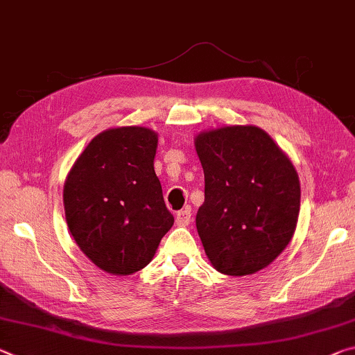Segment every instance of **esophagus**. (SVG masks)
I'll return each instance as SVG.
<instances>
[{"mask_svg": "<svg viewBox=\"0 0 355 355\" xmlns=\"http://www.w3.org/2000/svg\"><path fill=\"white\" fill-rule=\"evenodd\" d=\"M175 221L178 226H188L191 223V210L189 208H184V210H180L175 216Z\"/></svg>", "mask_w": 355, "mask_h": 355, "instance_id": "1", "label": "esophagus"}]
</instances>
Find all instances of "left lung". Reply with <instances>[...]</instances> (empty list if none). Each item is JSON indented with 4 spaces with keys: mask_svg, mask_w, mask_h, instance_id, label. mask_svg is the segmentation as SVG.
Listing matches in <instances>:
<instances>
[{
    "mask_svg": "<svg viewBox=\"0 0 355 355\" xmlns=\"http://www.w3.org/2000/svg\"><path fill=\"white\" fill-rule=\"evenodd\" d=\"M205 200L196 216L211 266L230 277L256 273L283 252L300 211L294 166L256 126H226L196 137Z\"/></svg>",
    "mask_w": 355,
    "mask_h": 355,
    "instance_id": "obj_1",
    "label": "left lung"
}]
</instances>
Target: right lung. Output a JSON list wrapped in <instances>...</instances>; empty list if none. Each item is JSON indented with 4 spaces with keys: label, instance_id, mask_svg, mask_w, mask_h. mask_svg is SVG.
Returning <instances> with one entry per match:
<instances>
[{
    "label": "right lung",
    "instance_id": "add662e5",
    "mask_svg": "<svg viewBox=\"0 0 355 355\" xmlns=\"http://www.w3.org/2000/svg\"><path fill=\"white\" fill-rule=\"evenodd\" d=\"M156 132L140 126L94 137L64 183L67 227L78 248L112 275L139 272L173 224L153 161Z\"/></svg>",
    "mask_w": 355,
    "mask_h": 355
}]
</instances>
